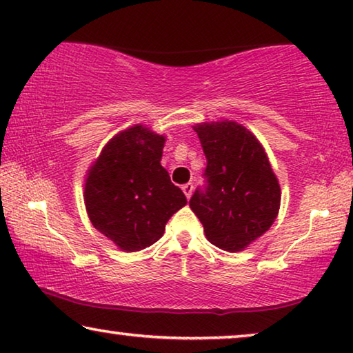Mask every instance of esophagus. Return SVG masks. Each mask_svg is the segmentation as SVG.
<instances>
[{"instance_id":"esophagus-1","label":"esophagus","mask_w":353,"mask_h":353,"mask_svg":"<svg viewBox=\"0 0 353 353\" xmlns=\"http://www.w3.org/2000/svg\"><path fill=\"white\" fill-rule=\"evenodd\" d=\"M182 190H183V193H185V196H187V199H190V196H192V192H193V183H185V185H182Z\"/></svg>"}]
</instances>
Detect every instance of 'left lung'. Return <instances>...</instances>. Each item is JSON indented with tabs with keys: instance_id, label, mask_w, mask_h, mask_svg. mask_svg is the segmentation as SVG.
<instances>
[{
	"instance_id": "left-lung-1",
	"label": "left lung",
	"mask_w": 353,
	"mask_h": 353,
	"mask_svg": "<svg viewBox=\"0 0 353 353\" xmlns=\"http://www.w3.org/2000/svg\"><path fill=\"white\" fill-rule=\"evenodd\" d=\"M208 166L206 190H196L190 208L210 244L244 250L274 223L281 185L259 139L233 120L193 126Z\"/></svg>"
}]
</instances>
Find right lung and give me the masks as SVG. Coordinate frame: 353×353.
<instances>
[{"instance_id":"1","label":"right lung","mask_w":353,"mask_h":353,"mask_svg":"<svg viewBox=\"0 0 353 353\" xmlns=\"http://www.w3.org/2000/svg\"><path fill=\"white\" fill-rule=\"evenodd\" d=\"M165 141L144 125L130 126L103 147L87 171L88 219L123 252L157 243L172 214L187 204L160 163Z\"/></svg>"}]
</instances>
